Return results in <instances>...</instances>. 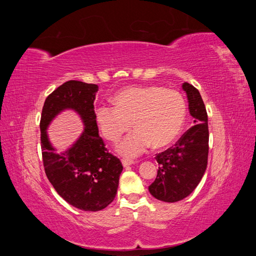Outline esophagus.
Masks as SVG:
<instances>
[{
  "label": "esophagus",
  "instance_id": "1",
  "mask_svg": "<svg viewBox=\"0 0 256 256\" xmlns=\"http://www.w3.org/2000/svg\"><path fill=\"white\" fill-rule=\"evenodd\" d=\"M122 166H124V168H127V166H129L134 164L136 161L128 160V159H122Z\"/></svg>",
  "mask_w": 256,
  "mask_h": 256
}]
</instances>
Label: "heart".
I'll list each match as a JSON object with an SVG mask.
<instances>
[{"label":"heart","mask_w":256,"mask_h":256,"mask_svg":"<svg viewBox=\"0 0 256 256\" xmlns=\"http://www.w3.org/2000/svg\"><path fill=\"white\" fill-rule=\"evenodd\" d=\"M115 106L102 104L95 111L100 134L118 142L132 127L136 130L118 145L126 158H136L152 145L164 148L180 136L187 115V104L180 92L159 85L122 88L113 98Z\"/></svg>","instance_id":"b5f03b06"}]
</instances>
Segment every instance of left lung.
Wrapping results in <instances>:
<instances>
[{
  "instance_id": "8db88e82",
  "label": "left lung",
  "mask_w": 256,
  "mask_h": 256,
  "mask_svg": "<svg viewBox=\"0 0 256 256\" xmlns=\"http://www.w3.org/2000/svg\"><path fill=\"white\" fill-rule=\"evenodd\" d=\"M182 88L187 95L194 126L174 147L157 154L158 174L148 187L154 198L166 203L178 202L194 191L204 176L208 160V118L203 99L193 85L184 82Z\"/></svg>"
}]
</instances>
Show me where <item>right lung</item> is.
<instances>
[{"label":"right lung","mask_w":256,"mask_h":256,"mask_svg":"<svg viewBox=\"0 0 256 256\" xmlns=\"http://www.w3.org/2000/svg\"><path fill=\"white\" fill-rule=\"evenodd\" d=\"M98 86L70 80L47 97L40 120L42 150L44 172L60 198L84 212H98L110 205L118 188L122 166L106 152L98 134L94 100ZM72 110L80 115L84 128L80 138L58 153L46 130L62 112Z\"/></svg>","instance_id":"right-lung-1"}]
</instances>
